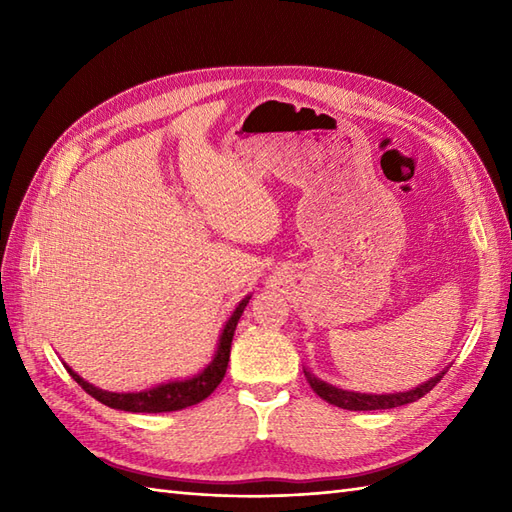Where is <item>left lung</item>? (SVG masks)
<instances>
[{
	"label": "left lung",
	"mask_w": 512,
	"mask_h": 512,
	"mask_svg": "<svg viewBox=\"0 0 512 512\" xmlns=\"http://www.w3.org/2000/svg\"><path fill=\"white\" fill-rule=\"evenodd\" d=\"M303 374H306L314 394L321 396L323 400H328L330 405L350 409V411H376V409H394L400 405H409V402H416L424 394H429V391L440 383L442 376L447 372H440L438 376L427 380V383H422L409 391H398V394H358V391H345V389L323 383V380L306 372V369H303Z\"/></svg>",
	"instance_id": "1"
}]
</instances>
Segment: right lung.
Wrapping results in <instances>:
<instances>
[{
	"mask_svg": "<svg viewBox=\"0 0 512 512\" xmlns=\"http://www.w3.org/2000/svg\"><path fill=\"white\" fill-rule=\"evenodd\" d=\"M250 297H244L239 301V306L231 314V319L226 321L220 343H217V352L213 356V361L206 365L198 376L187 378V380H173V383H165L158 387H151L145 391H129V394H116V391H105L90 385L88 380H83L79 374L72 372V369L65 365L70 376L79 383L92 398H96L103 405L112 407V409H121V411H132V413H162V411H178L184 407L198 405L204 398H209L215 387L222 383V378L226 374L228 367V358H231V343H233V334L237 328V321L242 317V312L246 308Z\"/></svg>",
	"mask_w": 512,
	"mask_h": 512,
	"instance_id": "add662e5",
	"label": "right lung"
}]
</instances>
